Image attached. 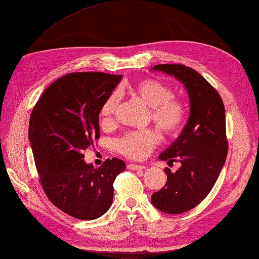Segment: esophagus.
Instances as JSON below:
<instances>
[{
	"label": "esophagus",
	"mask_w": 259,
	"mask_h": 259,
	"mask_svg": "<svg viewBox=\"0 0 259 259\" xmlns=\"http://www.w3.org/2000/svg\"><path fill=\"white\" fill-rule=\"evenodd\" d=\"M128 168H130V170L139 171V170H144L145 166H144V165H140V164H134V163H130V164H128Z\"/></svg>",
	"instance_id": "esophagus-1"
}]
</instances>
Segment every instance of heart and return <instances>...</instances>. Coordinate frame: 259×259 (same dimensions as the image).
<instances>
[{
  "label": "heart",
  "instance_id": "1",
  "mask_svg": "<svg viewBox=\"0 0 259 259\" xmlns=\"http://www.w3.org/2000/svg\"><path fill=\"white\" fill-rule=\"evenodd\" d=\"M142 101L149 109L153 123L165 136H176L182 130L187 119V107L181 100L173 97V91L166 83L153 78H144L129 86L120 88ZM120 103V96L113 92L107 96L100 109L103 125H110L114 120L115 112ZM159 142V135L154 129L131 131L116 142V149L124 156L140 159Z\"/></svg>",
  "mask_w": 259,
  "mask_h": 259
}]
</instances>
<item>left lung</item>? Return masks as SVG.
Wrapping results in <instances>:
<instances>
[{
	"instance_id": "8db88e82",
	"label": "left lung",
	"mask_w": 259,
	"mask_h": 259,
	"mask_svg": "<svg viewBox=\"0 0 259 259\" xmlns=\"http://www.w3.org/2000/svg\"><path fill=\"white\" fill-rule=\"evenodd\" d=\"M152 70L175 76L188 92L190 115L181 135L159 155L167 163L180 162L176 172L164 168L167 181L152 195V204L166 214L196 207L213 189L228 154L225 109L216 89L196 70L183 64H157Z\"/></svg>"
}]
</instances>
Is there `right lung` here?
<instances>
[{
  "label": "right lung",
  "instance_id": "obj_1",
  "mask_svg": "<svg viewBox=\"0 0 259 259\" xmlns=\"http://www.w3.org/2000/svg\"><path fill=\"white\" fill-rule=\"evenodd\" d=\"M122 76L72 72L52 82L32 109L29 136L39 182L50 201L79 220L105 214L113 200V182L125 170L119 158L95 168L83 150L100 138L98 115Z\"/></svg>",
  "mask_w": 259,
  "mask_h": 259
}]
</instances>
